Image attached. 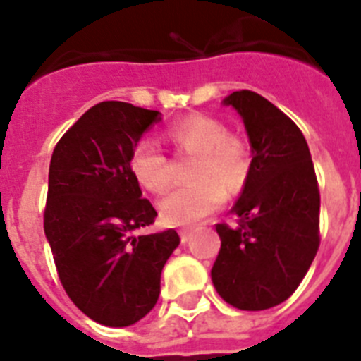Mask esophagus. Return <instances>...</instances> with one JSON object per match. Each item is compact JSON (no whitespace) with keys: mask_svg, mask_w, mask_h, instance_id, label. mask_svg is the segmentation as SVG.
<instances>
[{"mask_svg":"<svg viewBox=\"0 0 361 361\" xmlns=\"http://www.w3.org/2000/svg\"><path fill=\"white\" fill-rule=\"evenodd\" d=\"M178 235H180V242H183V244H188V242H190V238H191L190 229H180V231H178Z\"/></svg>","mask_w":361,"mask_h":361,"instance_id":"34e87169","label":"esophagus"}]
</instances>
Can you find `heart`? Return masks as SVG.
Returning a JSON list of instances; mask_svg holds the SVG:
<instances>
[{
    "instance_id": "b5f03b06",
    "label": "heart",
    "mask_w": 361,
    "mask_h": 361,
    "mask_svg": "<svg viewBox=\"0 0 361 361\" xmlns=\"http://www.w3.org/2000/svg\"><path fill=\"white\" fill-rule=\"evenodd\" d=\"M166 137L180 152L197 155L195 184L170 191L159 202L161 216L171 226H193L224 204L226 187L235 193L244 186L251 168V153L242 137L212 116H188L171 123ZM130 170L137 183L152 193H162L171 184L170 161L157 142L141 139L130 155Z\"/></svg>"
}]
</instances>
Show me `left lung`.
<instances>
[{"label":"left lung","mask_w":361,"mask_h":361,"mask_svg":"<svg viewBox=\"0 0 361 361\" xmlns=\"http://www.w3.org/2000/svg\"><path fill=\"white\" fill-rule=\"evenodd\" d=\"M224 104L240 114L253 159L231 209L237 224H216L212 280L233 307L264 311L296 291L317 257L320 190L304 133L282 110L251 90Z\"/></svg>","instance_id":"obj_1"}]
</instances>
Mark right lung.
<instances>
[{
	"mask_svg": "<svg viewBox=\"0 0 361 361\" xmlns=\"http://www.w3.org/2000/svg\"><path fill=\"white\" fill-rule=\"evenodd\" d=\"M155 110L103 101L59 139L49 170L44 235L66 295L108 327L145 318L159 300L161 273L178 245L175 229L135 235L157 212L130 170Z\"/></svg>",
	"mask_w": 361,
	"mask_h": 361,
	"instance_id": "add662e5",
	"label": "right lung"
}]
</instances>
